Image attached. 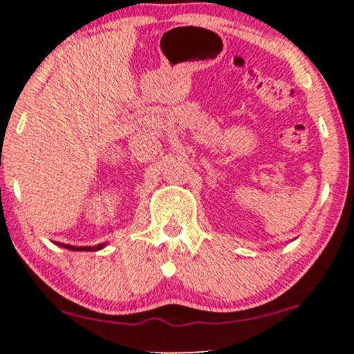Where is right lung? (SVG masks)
I'll return each mask as SVG.
<instances>
[{
	"label": "right lung",
	"instance_id": "add662e5",
	"mask_svg": "<svg viewBox=\"0 0 354 354\" xmlns=\"http://www.w3.org/2000/svg\"><path fill=\"white\" fill-rule=\"evenodd\" d=\"M61 245L62 248H67V250H72V251H98L101 248H104L106 243H100V245H95V246H72V245H64V243H57Z\"/></svg>",
	"mask_w": 354,
	"mask_h": 354
}]
</instances>
